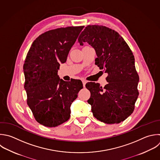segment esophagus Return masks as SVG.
I'll return each instance as SVG.
<instances>
[{
	"label": "esophagus",
	"instance_id": "esophagus-1",
	"mask_svg": "<svg viewBox=\"0 0 160 160\" xmlns=\"http://www.w3.org/2000/svg\"><path fill=\"white\" fill-rule=\"evenodd\" d=\"M82 84H83V86H84V87H85L86 84L88 82V81H87L86 80H85V79H83V80L82 81Z\"/></svg>",
	"mask_w": 160,
	"mask_h": 160
}]
</instances>
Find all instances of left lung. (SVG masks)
I'll return each mask as SVG.
<instances>
[{
    "mask_svg": "<svg viewBox=\"0 0 160 160\" xmlns=\"http://www.w3.org/2000/svg\"><path fill=\"white\" fill-rule=\"evenodd\" d=\"M78 42L81 46L88 42L94 49L95 64L108 73V84L103 88L95 82L86 84L93 116L106 124L124 121L132 113L139 95V76L131 50L117 32L103 26H88Z\"/></svg>",
    "mask_w": 160,
    "mask_h": 160,
    "instance_id": "obj_1",
    "label": "left lung"
}]
</instances>
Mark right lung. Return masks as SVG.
I'll use <instances>...</instances> for the list:
<instances>
[{"label": "right lung", "mask_w": 160, "mask_h": 160, "mask_svg": "<svg viewBox=\"0 0 160 160\" xmlns=\"http://www.w3.org/2000/svg\"><path fill=\"white\" fill-rule=\"evenodd\" d=\"M84 26L47 31L32 42L24 64L27 103L35 119L46 127H56L70 118V107L81 89V80L64 81L58 75L72 46Z\"/></svg>", "instance_id": "right-lung-1"}]
</instances>
